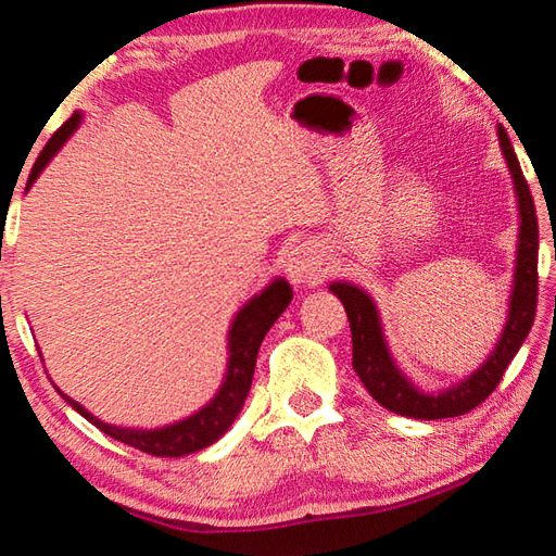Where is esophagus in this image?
Wrapping results in <instances>:
<instances>
[{"label":"esophagus","mask_w":556,"mask_h":556,"mask_svg":"<svg viewBox=\"0 0 556 556\" xmlns=\"http://www.w3.org/2000/svg\"><path fill=\"white\" fill-rule=\"evenodd\" d=\"M285 271L291 285L296 287L321 285L326 277V260L321 255V250H318V244L312 240L299 242L296 248L289 252Z\"/></svg>","instance_id":"34e87169"}]
</instances>
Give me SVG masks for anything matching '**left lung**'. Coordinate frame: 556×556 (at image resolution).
Instances as JSON below:
<instances>
[{
    "mask_svg": "<svg viewBox=\"0 0 556 556\" xmlns=\"http://www.w3.org/2000/svg\"><path fill=\"white\" fill-rule=\"evenodd\" d=\"M503 154L510 166L517 205H520V242H517V267H515V289L510 299V318L497 341L491 357L478 368L468 380L458 382L456 388L444 390L441 394H425L404 378L392 363L388 345L382 341V328L372 299L363 289L345 281L331 285L333 294L343 301L348 321H351L353 336V368L365 388L378 400L384 409L412 419H446L466 414L478 404L491 397V392L501 384L507 365L520 351L527 333H530L534 312H538V215H534V201L527 186L520 162H517L515 149L507 139V131L497 127Z\"/></svg>",
    "mask_w": 556,
    "mask_h": 556,
    "instance_id": "left-lung-1",
    "label": "left lung"
}]
</instances>
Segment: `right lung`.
Returning a JSON list of instances; mask_svg holds the SVG:
<instances>
[{"mask_svg":"<svg viewBox=\"0 0 556 556\" xmlns=\"http://www.w3.org/2000/svg\"><path fill=\"white\" fill-rule=\"evenodd\" d=\"M80 115L73 112V115L63 122V125L53 131V137L46 142L43 152L36 159V164L29 174V186L36 181V176L41 174V168L46 162L59 152V147L73 135V129L78 127ZM291 291L289 281L277 279L262 291L260 296L250 299V304L242 306V312L235 316L232 328H230V338H228V348H230V357H228V375H225L223 388L215 394L213 402L205 404L201 412H195L193 417H188L178 425L164 427V429H154V431H139V429H119V427H110L105 421H100L92 417L88 409H83L78 402L65 397V402L71 407L83 414L88 421H92L100 431H105L108 437L122 441L131 448H139L142 454L149 456H186L193 454V451H201L205 446H211L213 441H218L225 431L230 429V425L238 417L244 397H248L250 384H252V375H255V363H257V353L260 345L265 341L267 331L271 324L277 321L281 312L289 306Z\"/></svg>","mask_w":556,"mask_h":556,"instance_id":"1","label":"right lung"}]
</instances>
